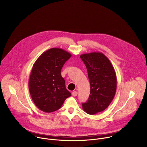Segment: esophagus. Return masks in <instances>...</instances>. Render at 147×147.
Wrapping results in <instances>:
<instances>
[{"instance_id": "obj_1", "label": "esophagus", "mask_w": 147, "mask_h": 147, "mask_svg": "<svg viewBox=\"0 0 147 147\" xmlns=\"http://www.w3.org/2000/svg\"><path fill=\"white\" fill-rule=\"evenodd\" d=\"M77 94H78V92L77 91H74L72 92V95L73 96H76L77 95Z\"/></svg>"}]
</instances>
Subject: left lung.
Listing matches in <instances>:
<instances>
[{
  "label": "left lung",
  "mask_w": 147,
  "mask_h": 147,
  "mask_svg": "<svg viewBox=\"0 0 147 147\" xmlns=\"http://www.w3.org/2000/svg\"><path fill=\"white\" fill-rule=\"evenodd\" d=\"M87 67L90 82L88 101L82 103L87 113L94 115L106 109L112 102L117 87L116 75L109 59L101 52L80 55Z\"/></svg>",
  "instance_id": "1"
}]
</instances>
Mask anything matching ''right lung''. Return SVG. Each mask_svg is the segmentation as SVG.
<instances>
[{
  "label": "right lung",
  "mask_w": 147,
  "mask_h": 147,
  "mask_svg": "<svg viewBox=\"0 0 147 147\" xmlns=\"http://www.w3.org/2000/svg\"><path fill=\"white\" fill-rule=\"evenodd\" d=\"M71 55L61 48H51L34 63L28 87L32 99L40 111L51 113L59 109L71 93L66 89L61 70Z\"/></svg>",
  "instance_id": "1"
}]
</instances>
